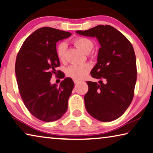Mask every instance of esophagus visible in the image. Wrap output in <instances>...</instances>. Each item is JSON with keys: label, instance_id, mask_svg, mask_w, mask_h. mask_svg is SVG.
<instances>
[{"label": "esophagus", "instance_id": "1", "mask_svg": "<svg viewBox=\"0 0 153 153\" xmlns=\"http://www.w3.org/2000/svg\"><path fill=\"white\" fill-rule=\"evenodd\" d=\"M74 83L75 84H77L79 82V80H77V79H74Z\"/></svg>", "mask_w": 153, "mask_h": 153}]
</instances>
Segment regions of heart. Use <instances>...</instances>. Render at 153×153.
I'll use <instances>...</instances> for the list:
<instances>
[{
	"mask_svg": "<svg viewBox=\"0 0 153 153\" xmlns=\"http://www.w3.org/2000/svg\"><path fill=\"white\" fill-rule=\"evenodd\" d=\"M74 44L83 51L86 54H88L90 56L93 55L90 52L93 50L94 47V42L90 39L85 37H78L74 40ZM57 57L60 61L65 62L66 61L67 56V44L64 42L60 43L56 46V49ZM91 65L89 63L74 64L68 67L66 69V74L74 79H82L85 77L91 69Z\"/></svg>",
	"mask_w": 153,
	"mask_h": 153,
	"instance_id": "b5f03b06",
	"label": "heart"
}]
</instances>
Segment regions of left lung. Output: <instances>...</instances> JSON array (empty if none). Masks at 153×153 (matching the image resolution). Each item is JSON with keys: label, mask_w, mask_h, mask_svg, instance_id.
I'll return each mask as SVG.
<instances>
[{"label": "left lung", "mask_w": 153, "mask_h": 153, "mask_svg": "<svg viewBox=\"0 0 153 153\" xmlns=\"http://www.w3.org/2000/svg\"><path fill=\"white\" fill-rule=\"evenodd\" d=\"M77 33L96 37L101 47L97 63L87 81L84 96L87 111L101 122H110L123 114L131 103L137 79L136 59L131 43L120 31L110 25H98Z\"/></svg>", "instance_id": "left-lung-1"}]
</instances>
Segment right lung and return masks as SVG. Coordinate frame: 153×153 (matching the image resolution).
Returning <instances> with one entry per match:
<instances>
[{
    "instance_id": "right-lung-1",
    "label": "right lung",
    "mask_w": 153,
    "mask_h": 153,
    "mask_svg": "<svg viewBox=\"0 0 153 153\" xmlns=\"http://www.w3.org/2000/svg\"><path fill=\"white\" fill-rule=\"evenodd\" d=\"M71 35L56 28H40L26 38L17 55L15 71L21 97L31 114L44 122L59 119L67 110L74 86L72 79L67 77L59 87L50 81L60 73L56 70L60 66L56 43ZM64 77L60 74V78Z\"/></svg>"
}]
</instances>
